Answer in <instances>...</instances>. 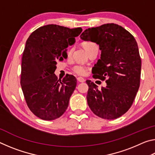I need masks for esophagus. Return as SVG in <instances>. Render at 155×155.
Masks as SVG:
<instances>
[{
    "label": "esophagus",
    "instance_id": "esophagus-1",
    "mask_svg": "<svg viewBox=\"0 0 155 155\" xmlns=\"http://www.w3.org/2000/svg\"><path fill=\"white\" fill-rule=\"evenodd\" d=\"M77 81H78V82L83 83V82H85V79L84 78H83V77H77Z\"/></svg>",
    "mask_w": 155,
    "mask_h": 155
}]
</instances>
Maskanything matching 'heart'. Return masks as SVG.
<instances>
[{
    "label": "heart",
    "instance_id": "heart-1",
    "mask_svg": "<svg viewBox=\"0 0 155 155\" xmlns=\"http://www.w3.org/2000/svg\"><path fill=\"white\" fill-rule=\"evenodd\" d=\"M82 46L85 50L86 52H88L91 49L98 48L97 45L94 42H91V41H85L82 44ZM72 54V49H70L69 51H68V55H70ZM72 70L75 72L76 74L78 75H84L85 74L86 72H87V69L85 66H83L82 65H76L74 67L72 68Z\"/></svg>",
    "mask_w": 155,
    "mask_h": 155
}]
</instances>
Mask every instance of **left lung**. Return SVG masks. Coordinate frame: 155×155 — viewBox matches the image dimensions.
Masks as SVG:
<instances>
[{"label":"left lung","instance_id":"8db88e82","mask_svg":"<svg viewBox=\"0 0 155 155\" xmlns=\"http://www.w3.org/2000/svg\"><path fill=\"white\" fill-rule=\"evenodd\" d=\"M80 37L99 45L101 59L92 68L93 77L107 78V86L101 90L86 81L88 105L101 118L116 119L130 109L140 87L141 61L137 41L128 31L114 23L89 28Z\"/></svg>","mask_w":155,"mask_h":155}]
</instances>
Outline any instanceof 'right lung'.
<instances>
[{
    "instance_id": "right-lung-1",
    "label": "right lung",
    "mask_w": 155,
    "mask_h": 155,
    "mask_svg": "<svg viewBox=\"0 0 155 155\" xmlns=\"http://www.w3.org/2000/svg\"><path fill=\"white\" fill-rule=\"evenodd\" d=\"M82 31L48 25L33 31L26 41L20 85L28 108L40 119L55 120L66 111L77 79L68 74L58 80L54 72L57 61L67 58V48Z\"/></svg>"
}]
</instances>
